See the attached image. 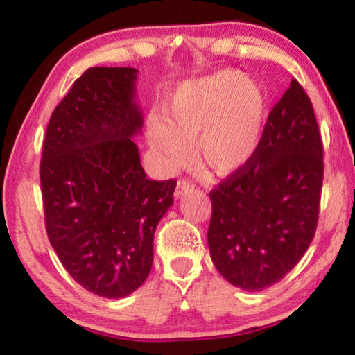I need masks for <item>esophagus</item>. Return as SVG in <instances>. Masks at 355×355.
Masks as SVG:
<instances>
[{
    "label": "esophagus",
    "instance_id": "34e87169",
    "mask_svg": "<svg viewBox=\"0 0 355 355\" xmlns=\"http://www.w3.org/2000/svg\"><path fill=\"white\" fill-rule=\"evenodd\" d=\"M193 189V183L189 182V180H180L177 183V188H175V198L180 199L184 193H188V191Z\"/></svg>",
    "mask_w": 355,
    "mask_h": 355
}]
</instances>
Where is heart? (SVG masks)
Instances as JSON below:
<instances>
[{
	"label": "heart",
	"instance_id": "heart-1",
	"mask_svg": "<svg viewBox=\"0 0 355 355\" xmlns=\"http://www.w3.org/2000/svg\"><path fill=\"white\" fill-rule=\"evenodd\" d=\"M266 87L241 71L223 69L182 82L166 94L159 120L147 125L150 147L172 168L188 157L215 177H234L251 164L268 118Z\"/></svg>",
	"mask_w": 355,
	"mask_h": 355
}]
</instances>
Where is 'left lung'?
I'll return each instance as SVG.
<instances>
[{"instance_id":"obj_1","label":"left lung","mask_w":355,"mask_h":355,"mask_svg":"<svg viewBox=\"0 0 355 355\" xmlns=\"http://www.w3.org/2000/svg\"><path fill=\"white\" fill-rule=\"evenodd\" d=\"M322 177L313 104L294 78L251 164L210 193L208 248L224 279L259 292L299 263L316 232Z\"/></svg>"}]
</instances>
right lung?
I'll return each mask as SVG.
<instances>
[{
    "label": "right lung",
    "mask_w": 355,
    "mask_h": 355,
    "mask_svg": "<svg viewBox=\"0 0 355 355\" xmlns=\"http://www.w3.org/2000/svg\"><path fill=\"white\" fill-rule=\"evenodd\" d=\"M137 72H83L50 116L42 148L50 245L83 289L105 299H123L147 279L155 230L177 187L148 180L140 164Z\"/></svg>",
    "instance_id": "obj_1"
}]
</instances>
